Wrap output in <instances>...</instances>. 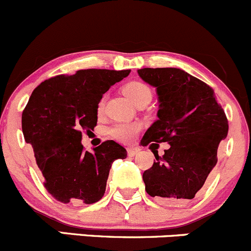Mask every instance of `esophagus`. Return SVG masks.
<instances>
[{"instance_id": "esophagus-1", "label": "esophagus", "mask_w": 251, "mask_h": 251, "mask_svg": "<svg viewBox=\"0 0 251 251\" xmlns=\"http://www.w3.org/2000/svg\"><path fill=\"white\" fill-rule=\"evenodd\" d=\"M140 153V148L137 147H128L127 148V155L128 156H135Z\"/></svg>"}]
</instances>
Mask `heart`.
I'll return each instance as SVG.
<instances>
[{
    "label": "heart",
    "mask_w": 251,
    "mask_h": 251,
    "mask_svg": "<svg viewBox=\"0 0 251 251\" xmlns=\"http://www.w3.org/2000/svg\"><path fill=\"white\" fill-rule=\"evenodd\" d=\"M124 93L128 97V100L136 104L140 102L141 100L147 97H151V91L147 83L142 82V81H131V82L126 83L124 86ZM104 107V100H100L98 103L97 110L98 113L103 110ZM142 125L137 121H132V123H118L114 124L108 128V135L110 137L115 138V140L121 142H130L140 132Z\"/></svg>",
    "instance_id": "1"
}]
</instances>
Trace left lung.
I'll return each instance as SVG.
<instances>
[{"mask_svg":"<svg viewBox=\"0 0 251 251\" xmlns=\"http://www.w3.org/2000/svg\"><path fill=\"white\" fill-rule=\"evenodd\" d=\"M138 75L156 87L158 120L142 146L168 142L163 156L153 149V166L143 173L147 193L165 204L193 199L217 163L228 120L209 85L176 68H144Z\"/></svg>","mask_w":251,"mask_h":251,"instance_id":"8db88e82","label":"left lung"}]
</instances>
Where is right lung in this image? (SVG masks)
I'll use <instances>...</instances> for the list:
<instances>
[{"instance_id":"1","label":"right lung","mask_w":251,"mask_h":251,"mask_svg":"<svg viewBox=\"0 0 251 251\" xmlns=\"http://www.w3.org/2000/svg\"><path fill=\"white\" fill-rule=\"evenodd\" d=\"M131 70L86 69L40 83L23 110L25 142L31 144L48 193L63 204H93L104 196L111 164L126 149L105 141L85 151L82 132L97 125V107L110 86Z\"/></svg>"}]
</instances>
